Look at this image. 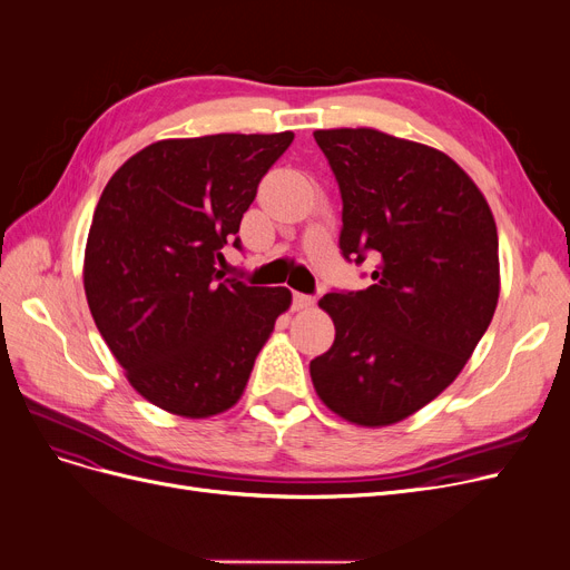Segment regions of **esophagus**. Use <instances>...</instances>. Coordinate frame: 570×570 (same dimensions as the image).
I'll return each instance as SVG.
<instances>
[{"mask_svg": "<svg viewBox=\"0 0 570 570\" xmlns=\"http://www.w3.org/2000/svg\"><path fill=\"white\" fill-rule=\"evenodd\" d=\"M292 299H295V308H297V312H304V308H312V306L316 304V299H314V297L299 295V292H295V297H292Z\"/></svg>", "mask_w": 570, "mask_h": 570, "instance_id": "obj_1", "label": "esophagus"}]
</instances>
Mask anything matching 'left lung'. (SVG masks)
<instances>
[{
  "label": "left lung",
  "instance_id": "1",
  "mask_svg": "<svg viewBox=\"0 0 570 570\" xmlns=\"http://www.w3.org/2000/svg\"><path fill=\"white\" fill-rule=\"evenodd\" d=\"M342 193L340 249L373 252V285L318 306L335 342L312 371L318 400L361 428L400 423L450 387L499 299L485 195L444 151L375 128L314 132Z\"/></svg>",
  "mask_w": 570,
  "mask_h": 570
}]
</instances>
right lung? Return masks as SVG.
I'll return each mask as SVG.
<instances>
[{"instance_id":"obj_1","label":"right lung","mask_w":570,"mask_h":570,"mask_svg":"<svg viewBox=\"0 0 570 570\" xmlns=\"http://www.w3.org/2000/svg\"><path fill=\"white\" fill-rule=\"evenodd\" d=\"M295 132L159 140L101 193L82 262L90 314L128 383L183 419H209L243 396L254 358L292 304L287 287L223 281L258 180Z\"/></svg>"}]
</instances>
